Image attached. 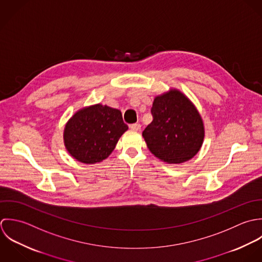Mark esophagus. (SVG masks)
I'll return each instance as SVG.
<instances>
[{"label":"esophagus","mask_w":262,"mask_h":262,"mask_svg":"<svg viewBox=\"0 0 262 262\" xmlns=\"http://www.w3.org/2000/svg\"><path fill=\"white\" fill-rule=\"evenodd\" d=\"M129 127H130V129H133V130L139 132V130H141L142 125H141L140 123H134V124H130V125H129Z\"/></svg>","instance_id":"esophagus-1"}]
</instances>
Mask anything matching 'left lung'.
Returning <instances> with one entry per match:
<instances>
[{
	"mask_svg": "<svg viewBox=\"0 0 262 262\" xmlns=\"http://www.w3.org/2000/svg\"><path fill=\"white\" fill-rule=\"evenodd\" d=\"M153 121L143 132L151 153L168 164L194 157L205 138L203 118L193 103L179 90L156 96L151 109Z\"/></svg>",
	"mask_w": 262,
	"mask_h": 262,
	"instance_id": "left-lung-1",
	"label": "left lung"
}]
</instances>
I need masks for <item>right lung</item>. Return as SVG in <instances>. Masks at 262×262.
Masks as SVG:
<instances>
[{
    "label": "right lung",
    "mask_w": 262,
    "mask_h": 262,
    "mask_svg": "<svg viewBox=\"0 0 262 262\" xmlns=\"http://www.w3.org/2000/svg\"><path fill=\"white\" fill-rule=\"evenodd\" d=\"M127 128L120 110L92 105L78 110L70 118L63 130V143L72 157L85 164H95L112 153Z\"/></svg>",
    "instance_id": "1"
}]
</instances>
